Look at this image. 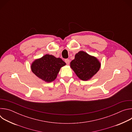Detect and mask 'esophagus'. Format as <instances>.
Listing matches in <instances>:
<instances>
[{
    "label": "esophagus",
    "instance_id": "esophagus-1",
    "mask_svg": "<svg viewBox=\"0 0 132 132\" xmlns=\"http://www.w3.org/2000/svg\"><path fill=\"white\" fill-rule=\"evenodd\" d=\"M65 62L67 65H68V64H69V63H70V60H69V59H65Z\"/></svg>",
    "mask_w": 132,
    "mask_h": 132
}]
</instances>
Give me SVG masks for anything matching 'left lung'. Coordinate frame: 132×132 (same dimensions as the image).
<instances>
[{
  "instance_id": "1",
  "label": "left lung",
  "mask_w": 132,
  "mask_h": 132,
  "mask_svg": "<svg viewBox=\"0 0 132 132\" xmlns=\"http://www.w3.org/2000/svg\"><path fill=\"white\" fill-rule=\"evenodd\" d=\"M70 67L77 76L82 80L90 79L99 70L100 63L97 59L83 51L75 55Z\"/></svg>"
}]
</instances>
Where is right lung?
I'll list each match as a JSON object with an SVG mask.
<instances>
[{"instance_id":"right-lung-1","label":"right lung","mask_w":132,"mask_h":132,"mask_svg":"<svg viewBox=\"0 0 132 132\" xmlns=\"http://www.w3.org/2000/svg\"><path fill=\"white\" fill-rule=\"evenodd\" d=\"M65 65L61 59L46 54L35 60L31 65V69L36 76L48 82L56 79L61 68Z\"/></svg>"}]
</instances>
